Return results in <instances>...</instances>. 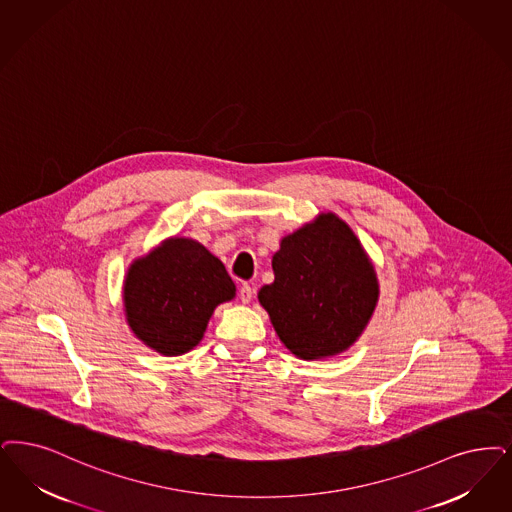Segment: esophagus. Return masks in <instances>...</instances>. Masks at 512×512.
<instances>
[{
	"instance_id": "34e87169",
	"label": "esophagus",
	"mask_w": 512,
	"mask_h": 512,
	"mask_svg": "<svg viewBox=\"0 0 512 512\" xmlns=\"http://www.w3.org/2000/svg\"><path fill=\"white\" fill-rule=\"evenodd\" d=\"M253 293H255V289L249 286V284H244V286L240 287V301L242 303H249L253 299Z\"/></svg>"
}]
</instances>
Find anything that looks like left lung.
<instances>
[{
  "label": "left lung",
  "mask_w": 512,
  "mask_h": 512,
  "mask_svg": "<svg viewBox=\"0 0 512 512\" xmlns=\"http://www.w3.org/2000/svg\"><path fill=\"white\" fill-rule=\"evenodd\" d=\"M274 282L259 291L278 337L314 360L347 350L377 303V278L354 232L333 213L282 240Z\"/></svg>",
  "instance_id": "left-lung-1"
}]
</instances>
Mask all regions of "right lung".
Instances as JSON below:
<instances>
[{"label": "right lung", "mask_w": 512, "mask_h": 512, "mask_svg": "<svg viewBox=\"0 0 512 512\" xmlns=\"http://www.w3.org/2000/svg\"><path fill=\"white\" fill-rule=\"evenodd\" d=\"M234 293L217 257L194 240L171 238L131 265L123 301L141 341L165 356H179L202 341L213 310Z\"/></svg>", "instance_id": "obj_1"}]
</instances>
